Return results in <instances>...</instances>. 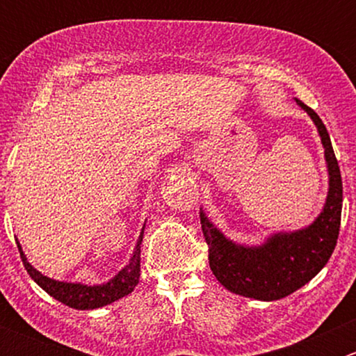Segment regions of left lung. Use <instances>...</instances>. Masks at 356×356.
<instances>
[{"instance_id":"left-lung-1","label":"left lung","mask_w":356,"mask_h":356,"mask_svg":"<svg viewBox=\"0 0 356 356\" xmlns=\"http://www.w3.org/2000/svg\"><path fill=\"white\" fill-rule=\"evenodd\" d=\"M318 129L329 167V195L324 211L303 231L275 234L258 248L238 246L225 239L201 211L200 220L208 245V261L217 281L236 294L261 301L286 298L324 268L336 248L343 208V181L339 165L324 122L296 99Z\"/></svg>"}]
</instances>
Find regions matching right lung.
Returning <instances> with one entry per match:
<instances>
[{
	"instance_id": "obj_1",
	"label": "right lung",
	"mask_w": 356,
	"mask_h": 356,
	"mask_svg": "<svg viewBox=\"0 0 356 356\" xmlns=\"http://www.w3.org/2000/svg\"><path fill=\"white\" fill-rule=\"evenodd\" d=\"M143 227L141 236H139V241L136 245V251L132 254L131 261L125 268H122L110 282L102 286H84V284H72V282H60L55 279H49L46 275H42L41 272L35 270L31 264L27 261L25 254L22 253V248L19 246L20 258L24 261L25 270L29 272L32 279L41 286L49 296H53L55 300L62 301L67 307L75 308V310H92V308L105 307V305L113 303L118 298H124L131 293L132 289L138 286L139 275H141V241H143Z\"/></svg>"
}]
</instances>
